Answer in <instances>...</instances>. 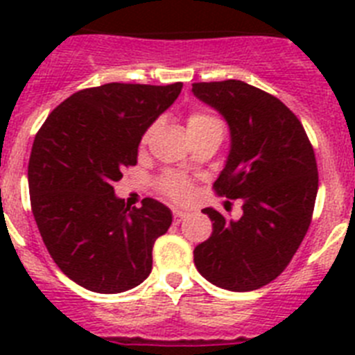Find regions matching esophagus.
Segmentation results:
<instances>
[{"label": "esophagus", "instance_id": "34e87169", "mask_svg": "<svg viewBox=\"0 0 355 355\" xmlns=\"http://www.w3.org/2000/svg\"><path fill=\"white\" fill-rule=\"evenodd\" d=\"M172 215H174V222H175V224H180V222L183 220V218L188 215V213L183 211V209L174 208V209H172Z\"/></svg>", "mask_w": 355, "mask_h": 355}]
</instances>
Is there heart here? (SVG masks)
Here are the masks:
<instances>
[{
	"label": "heart",
	"instance_id": "obj_1",
	"mask_svg": "<svg viewBox=\"0 0 355 355\" xmlns=\"http://www.w3.org/2000/svg\"><path fill=\"white\" fill-rule=\"evenodd\" d=\"M187 128L188 133L192 139L199 137V135L209 133V131L222 130L220 121L211 115L209 112H205V110H193L190 112L187 117ZM150 130L147 131L142 137V144L147 142L149 139ZM159 190H162L163 196H167L168 199L175 200V202H187L190 197H192V183L188 180L187 175L180 174V172H167L159 180Z\"/></svg>",
	"mask_w": 355,
	"mask_h": 355
}]
</instances>
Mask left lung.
I'll list each match as a JSON object with an SVG mask.
<instances>
[{
	"instance_id": "obj_1",
	"label": "left lung",
	"mask_w": 355,
	"mask_h": 355,
	"mask_svg": "<svg viewBox=\"0 0 355 355\" xmlns=\"http://www.w3.org/2000/svg\"><path fill=\"white\" fill-rule=\"evenodd\" d=\"M193 96L227 121L231 150L213 188L243 200L240 220L205 208L213 233L193 250L197 270L231 291L274 281L302 243L315 209L318 168L297 115L277 97L240 80L193 83Z\"/></svg>"
}]
</instances>
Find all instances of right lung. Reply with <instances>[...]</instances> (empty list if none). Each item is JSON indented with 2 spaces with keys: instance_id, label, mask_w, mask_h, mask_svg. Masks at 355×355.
Instances as JSON below:
<instances>
[{
  "instance_id": "add662e5",
  "label": "right lung",
  "mask_w": 355,
  "mask_h": 355,
  "mask_svg": "<svg viewBox=\"0 0 355 355\" xmlns=\"http://www.w3.org/2000/svg\"><path fill=\"white\" fill-rule=\"evenodd\" d=\"M183 83H106L72 94L35 135L28 163L31 211L53 261L96 293L139 286L153 245L172 213L158 200L130 209L115 197L124 167L137 165L147 128L178 99Z\"/></svg>"
}]
</instances>
